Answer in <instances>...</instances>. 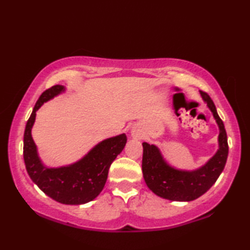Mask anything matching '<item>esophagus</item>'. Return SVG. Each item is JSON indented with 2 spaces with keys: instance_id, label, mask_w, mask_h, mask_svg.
<instances>
[{
  "instance_id": "esophagus-1",
  "label": "esophagus",
  "mask_w": 250,
  "mask_h": 250,
  "mask_svg": "<svg viewBox=\"0 0 250 250\" xmlns=\"http://www.w3.org/2000/svg\"><path fill=\"white\" fill-rule=\"evenodd\" d=\"M132 136L136 137V139H141L142 135H141V133L137 130H133V131H132Z\"/></svg>"
}]
</instances>
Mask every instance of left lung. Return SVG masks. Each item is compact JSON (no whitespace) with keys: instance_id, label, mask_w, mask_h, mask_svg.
I'll return each mask as SVG.
<instances>
[{"instance_id":"obj_1","label":"left lung","mask_w":250,"mask_h":250,"mask_svg":"<svg viewBox=\"0 0 250 250\" xmlns=\"http://www.w3.org/2000/svg\"><path fill=\"white\" fill-rule=\"evenodd\" d=\"M202 98L213 113L219 125V149L205 166L192 172L179 171L164 161L155 145L143 143L142 169L144 179L153 193L171 201H192L204 194L224 171L229 146L225 125L217 113L216 106L208 94L200 91Z\"/></svg>"}]
</instances>
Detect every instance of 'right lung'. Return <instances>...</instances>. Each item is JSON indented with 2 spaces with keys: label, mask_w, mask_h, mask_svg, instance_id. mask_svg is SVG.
I'll return each mask as SVG.
<instances>
[{
  "label": "right lung",
  "mask_w": 250,
  "mask_h": 250,
  "mask_svg": "<svg viewBox=\"0 0 250 250\" xmlns=\"http://www.w3.org/2000/svg\"><path fill=\"white\" fill-rule=\"evenodd\" d=\"M62 91L64 87L56 84L45 90L37 100L25 125L23 159L29 176L45 194L62 204L79 205L92 201L103 190L110 164L125 148L126 136L120 134L99 143L87 156L71 166L58 168L44 167L37 156L31 129L36 110Z\"/></svg>",
  "instance_id": "obj_1"
}]
</instances>
